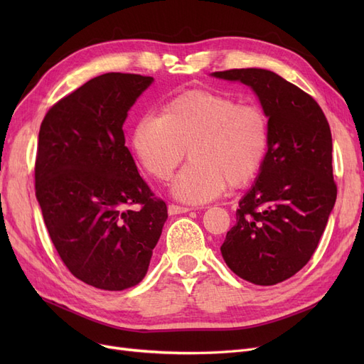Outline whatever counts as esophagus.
<instances>
[{
    "mask_svg": "<svg viewBox=\"0 0 364 364\" xmlns=\"http://www.w3.org/2000/svg\"><path fill=\"white\" fill-rule=\"evenodd\" d=\"M188 211H191V208H188V206H179V205H173V203L168 205V214L170 215L185 214V213H188Z\"/></svg>",
    "mask_w": 364,
    "mask_h": 364,
    "instance_id": "34e87169",
    "label": "esophagus"
}]
</instances>
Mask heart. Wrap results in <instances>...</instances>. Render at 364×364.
<instances>
[{
    "instance_id": "b5f03b06",
    "label": "heart",
    "mask_w": 364,
    "mask_h": 364,
    "mask_svg": "<svg viewBox=\"0 0 364 364\" xmlns=\"http://www.w3.org/2000/svg\"><path fill=\"white\" fill-rule=\"evenodd\" d=\"M269 118L258 105L229 94L191 90L174 97L158 118H142L132 134V150L153 179L167 182L191 159L173 183L178 199L205 203L226 186L249 183L266 158Z\"/></svg>"
}]
</instances>
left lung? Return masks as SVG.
Wrapping results in <instances>:
<instances>
[{
	"label": "left lung",
	"mask_w": 364,
	"mask_h": 364,
	"mask_svg": "<svg viewBox=\"0 0 364 364\" xmlns=\"http://www.w3.org/2000/svg\"><path fill=\"white\" fill-rule=\"evenodd\" d=\"M257 92L269 117V150L255 185L240 200L222 255L240 278L274 285L311 259L337 197L333 138L314 98L259 68L217 71Z\"/></svg>",
	"instance_id": "left-lung-1"
}]
</instances>
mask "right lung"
Here are the masks:
<instances>
[{
    "label": "right lung",
    "mask_w": 364,
    "mask_h": 364,
    "mask_svg": "<svg viewBox=\"0 0 364 364\" xmlns=\"http://www.w3.org/2000/svg\"><path fill=\"white\" fill-rule=\"evenodd\" d=\"M153 77L107 73L50 107L39 130L35 190L73 277L121 291L146 277L167 205L126 147L123 123Z\"/></svg>",
    "instance_id": "obj_1"
}]
</instances>
